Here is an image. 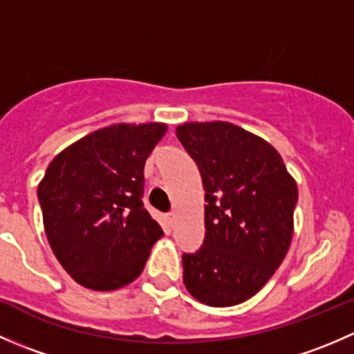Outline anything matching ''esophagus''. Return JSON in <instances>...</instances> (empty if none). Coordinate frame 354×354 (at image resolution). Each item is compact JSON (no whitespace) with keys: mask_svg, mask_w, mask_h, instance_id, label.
<instances>
[{"mask_svg":"<svg viewBox=\"0 0 354 354\" xmlns=\"http://www.w3.org/2000/svg\"><path fill=\"white\" fill-rule=\"evenodd\" d=\"M174 219H176V214H174V212L167 214V223H169L171 226H173V224H174Z\"/></svg>","mask_w":354,"mask_h":354,"instance_id":"obj_1","label":"esophagus"}]
</instances>
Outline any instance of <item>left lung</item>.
Returning <instances> with one entry per match:
<instances>
[{"label": "left lung", "instance_id": "obj_1", "mask_svg": "<svg viewBox=\"0 0 354 354\" xmlns=\"http://www.w3.org/2000/svg\"><path fill=\"white\" fill-rule=\"evenodd\" d=\"M178 140L205 190V238L183 253V283L209 306H233L266 286L292 240L298 187L279 152L227 121L183 123Z\"/></svg>", "mask_w": 354, "mask_h": 354}]
</instances>
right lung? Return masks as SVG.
Returning a JSON list of instances; mask_svg holds the SVG:
<instances>
[{"instance_id":"add662e5","label":"right lung","mask_w":354,"mask_h":354,"mask_svg":"<svg viewBox=\"0 0 354 354\" xmlns=\"http://www.w3.org/2000/svg\"><path fill=\"white\" fill-rule=\"evenodd\" d=\"M164 123H120L59 152L39 183L44 231L63 269L80 286L114 291L144 270L162 236L145 210L144 166Z\"/></svg>"}]
</instances>
